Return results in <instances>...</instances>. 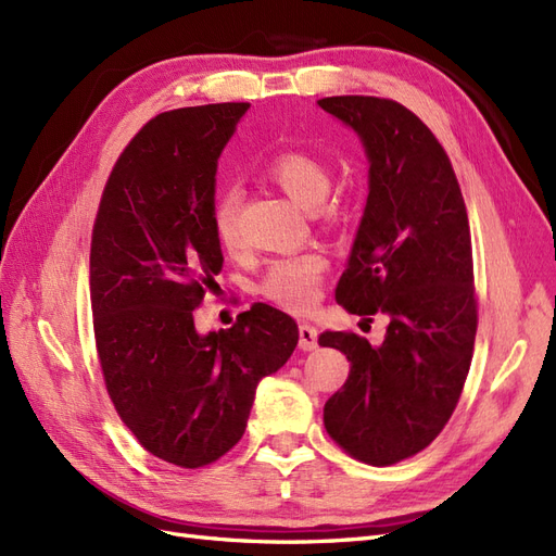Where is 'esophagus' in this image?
<instances>
[{
  "label": "esophagus",
  "instance_id": "obj_1",
  "mask_svg": "<svg viewBox=\"0 0 556 556\" xmlns=\"http://www.w3.org/2000/svg\"><path fill=\"white\" fill-rule=\"evenodd\" d=\"M299 348L301 350H315L317 348V329L308 323L299 325Z\"/></svg>",
  "mask_w": 556,
  "mask_h": 556
}]
</instances>
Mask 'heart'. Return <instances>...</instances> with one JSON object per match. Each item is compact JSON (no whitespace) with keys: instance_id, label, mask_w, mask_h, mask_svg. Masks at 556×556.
I'll return each mask as SVG.
<instances>
[{"instance_id":"heart-1","label":"heart","mask_w":556,"mask_h":556,"mask_svg":"<svg viewBox=\"0 0 556 556\" xmlns=\"http://www.w3.org/2000/svg\"><path fill=\"white\" fill-rule=\"evenodd\" d=\"M266 176L304 208L323 204L331 188L329 166L313 153H306V150H282V153L274 155L266 164ZM239 217L241 192L231 185V188L217 192L211 206L213 233L227 252H233L241 243ZM325 268L327 262L317 252L282 257L268 264L257 290L264 299L285 311L304 313L313 308L319 296V282H323Z\"/></svg>"}]
</instances>
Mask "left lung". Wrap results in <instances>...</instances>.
Returning a JSON list of instances; mask_svg holds the SVG:
<instances>
[{"mask_svg": "<svg viewBox=\"0 0 556 556\" xmlns=\"http://www.w3.org/2000/svg\"><path fill=\"white\" fill-rule=\"evenodd\" d=\"M355 129L368 157V199L336 301L374 323L384 341L325 331L319 345L350 362L325 403V429L350 457L392 466L443 431L473 359L478 299L466 204L433 131L394 99H317Z\"/></svg>", "mask_w": 556, "mask_h": 556, "instance_id": "obj_1", "label": "left lung"}]
</instances>
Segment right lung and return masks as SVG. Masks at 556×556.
Wrapping results in <instances>:
<instances>
[{"label": "right lung", "instance_id": "right-lung-1", "mask_svg": "<svg viewBox=\"0 0 556 556\" xmlns=\"http://www.w3.org/2000/svg\"><path fill=\"white\" fill-rule=\"evenodd\" d=\"M248 109L155 115L117 157L92 227L90 301L106 392L141 447L180 468L208 466L241 441L257 382L299 341L294 319L266 304L231 329H194V308L223 268L211 227L217 157Z\"/></svg>", "mask_w": 556, "mask_h": 556}]
</instances>
